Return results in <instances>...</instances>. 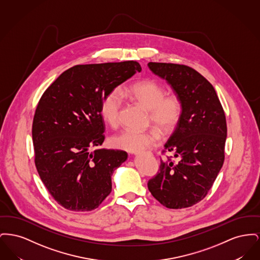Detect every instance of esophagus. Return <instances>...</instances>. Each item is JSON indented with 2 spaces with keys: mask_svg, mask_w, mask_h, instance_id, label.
Masks as SVG:
<instances>
[{
  "mask_svg": "<svg viewBox=\"0 0 260 260\" xmlns=\"http://www.w3.org/2000/svg\"><path fill=\"white\" fill-rule=\"evenodd\" d=\"M135 154H136V155H138V154H139V153H135Z\"/></svg>",
  "mask_w": 260,
  "mask_h": 260,
  "instance_id": "obj_1",
  "label": "esophagus"
}]
</instances>
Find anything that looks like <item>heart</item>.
I'll use <instances>...</instances> for the list:
<instances>
[{
  "label": "heart",
  "instance_id": "1",
  "mask_svg": "<svg viewBox=\"0 0 260 260\" xmlns=\"http://www.w3.org/2000/svg\"><path fill=\"white\" fill-rule=\"evenodd\" d=\"M122 96L134 99L150 110V119L165 134L173 131L181 117L182 103L179 98L166 95L165 87L159 83L144 80L123 87L120 91L113 89L103 98L100 114L103 120L111 126L119 124ZM160 141L161 136L156 129L125 128L111 138L113 147L133 153L158 145Z\"/></svg>",
  "mask_w": 260,
  "mask_h": 260
}]
</instances>
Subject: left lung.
<instances>
[{"mask_svg":"<svg viewBox=\"0 0 260 260\" xmlns=\"http://www.w3.org/2000/svg\"><path fill=\"white\" fill-rule=\"evenodd\" d=\"M148 67L171 85L182 103L181 117L165 144L178 160H161L157 175L148 181L149 191L169 209L189 208L207 196L222 168L225 114L214 87L193 68L160 62H149Z\"/></svg>","mask_w":260,"mask_h":260,"instance_id":"obj_1","label":"left lung"}]
</instances>
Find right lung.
<instances>
[{
  "mask_svg": "<svg viewBox=\"0 0 260 260\" xmlns=\"http://www.w3.org/2000/svg\"><path fill=\"white\" fill-rule=\"evenodd\" d=\"M140 71L134 60L76 65L40 99L32 125L35 165L50 195L64 209L94 210L111 193L112 174L127 154L90 151L105 137L100 105L109 91Z\"/></svg>",
  "mask_w": 260,
  "mask_h": 260,
  "instance_id": "obj_1",
  "label": "right lung"
}]
</instances>
